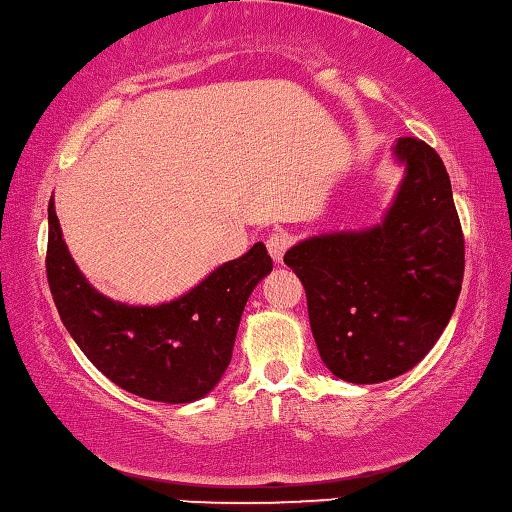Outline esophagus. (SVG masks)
Returning a JSON list of instances; mask_svg holds the SVG:
<instances>
[{"label": "esophagus", "instance_id": "esophagus-1", "mask_svg": "<svg viewBox=\"0 0 512 512\" xmlns=\"http://www.w3.org/2000/svg\"><path fill=\"white\" fill-rule=\"evenodd\" d=\"M289 246H291V234L287 230H275L266 237V248H269V253L275 262H280L282 255L289 250Z\"/></svg>", "mask_w": 512, "mask_h": 512}]
</instances>
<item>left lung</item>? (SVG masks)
<instances>
[{
  "instance_id": "8db88e82",
  "label": "left lung",
  "mask_w": 512,
  "mask_h": 512,
  "mask_svg": "<svg viewBox=\"0 0 512 512\" xmlns=\"http://www.w3.org/2000/svg\"><path fill=\"white\" fill-rule=\"evenodd\" d=\"M405 180L385 223L298 243L285 264L303 282L321 360L371 385L424 358L449 323L465 273V237L440 154L401 136Z\"/></svg>"
}]
</instances>
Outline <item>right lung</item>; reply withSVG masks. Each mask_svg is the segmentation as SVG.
I'll use <instances>...</instances> for the list:
<instances>
[{
	"instance_id": "obj_1",
	"label": "right lung",
	"mask_w": 512,
	"mask_h": 512,
	"mask_svg": "<svg viewBox=\"0 0 512 512\" xmlns=\"http://www.w3.org/2000/svg\"><path fill=\"white\" fill-rule=\"evenodd\" d=\"M47 221V282L63 326L86 358L141 399L189 403L212 392L232 360L250 291L273 269L264 243L218 266L173 303L129 307L97 294L79 273L63 243L52 200Z\"/></svg>"
}]
</instances>
